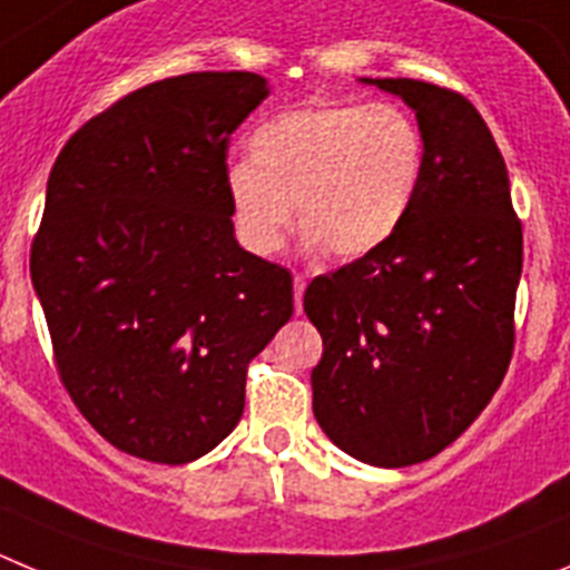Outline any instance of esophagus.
<instances>
[{
    "label": "esophagus",
    "mask_w": 570,
    "mask_h": 570,
    "mask_svg": "<svg viewBox=\"0 0 570 570\" xmlns=\"http://www.w3.org/2000/svg\"><path fill=\"white\" fill-rule=\"evenodd\" d=\"M292 286H295V312H301L304 309V289H306L304 275H295V278H292Z\"/></svg>",
    "instance_id": "obj_1"
}]
</instances>
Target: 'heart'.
<instances>
[{"instance_id":"1","label":"heart","mask_w":570,"mask_h":570,"mask_svg":"<svg viewBox=\"0 0 570 570\" xmlns=\"http://www.w3.org/2000/svg\"><path fill=\"white\" fill-rule=\"evenodd\" d=\"M253 161L227 167V198L240 244L273 255L295 204L312 249L357 261L403 227L423 181L425 141L394 105L306 101L266 116L249 132Z\"/></svg>"}]
</instances>
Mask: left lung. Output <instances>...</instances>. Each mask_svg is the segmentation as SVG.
Listing matches in <instances>:
<instances>
[{
    "label": "left lung",
    "mask_w": 570,
    "mask_h": 570,
    "mask_svg": "<svg viewBox=\"0 0 570 570\" xmlns=\"http://www.w3.org/2000/svg\"><path fill=\"white\" fill-rule=\"evenodd\" d=\"M366 81L417 112L423 181L386 247L306 286L323 337L312 409L337 449L403 469L454 443L509 372L522 224L500 147L463 94Z\"/></svg>",
    "instance_id": "1"
}]
</instances>
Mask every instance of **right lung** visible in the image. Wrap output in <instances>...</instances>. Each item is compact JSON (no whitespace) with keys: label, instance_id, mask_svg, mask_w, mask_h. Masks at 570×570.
Wrapping results in <instances>:
<instances>
[{"label":"right lung","instance_id":"right-lung-1","mask_svg":"<svg viewBox=\"0 0 570 570\" xmlns=\"http://www.w3.org/2000/svg\"><path fill=\"white\" fill-rule=\"evenodd\" d=\"M269 94L247 70L138 87L61 147L30 278L61 386L125 454L181 465L244 414L249 361L292 317L286 266L238 247L229 136Z\"/></svg>","mask_w":570,"mask_h":570}]
</instances>
